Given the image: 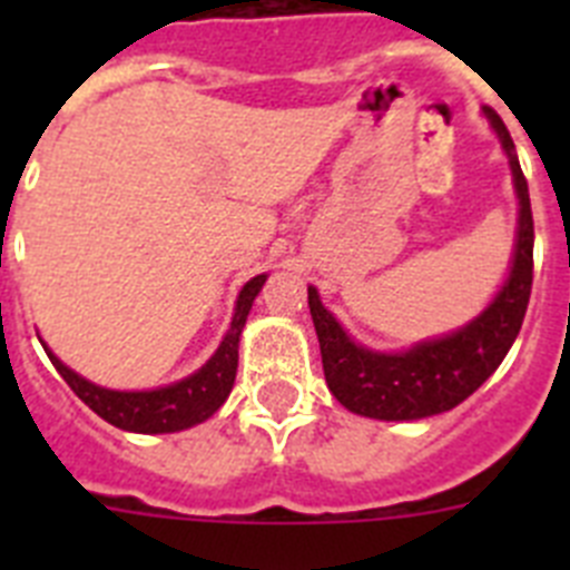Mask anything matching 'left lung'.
I'll use <instances>...</instances> for the list:
<instances>
[{
  "instance_id": "left-lung-1",
  "label": "left lung",
  "mask_w": 570,
  "mask_h": 570,
  "mask_svg": "<svg viewBox=\"0 0 570 570\" xmlns=\"http://www.w3.org/2000/svg\"><path fill=\"white\" fill-rule=\"evenodd\" d=\"M488 122L500 136L520 199V228L513 245V265L493 302L465 328L442 340L420 342L405 354H380L356 345L342 331L316 288H308V308L320 336L322 371L331 394L360 416L371 420H425L460 405L500 367L525 320L533 282V216L528 183L517 148L500 116L485 108Z\"/></svg>"
}]
</instances>
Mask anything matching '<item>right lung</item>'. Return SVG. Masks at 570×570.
<instances>
[{
    "label": "right lung",
    "mask_w": 570,
    "mask_h": 570,
    "mask_svg": "<svg viewBox=\"0 0 570 570\" xmlns=\"http://www.w3.org/2000/svg\"><path fill=\"white\" fill-rule=\"evenodd\" d=\"M268 276L259 274L250 282H245V288L239 291L236 299L234 320L225 334L223 345L216 347V354L205 362L196 374L188 380L174 382L168 387H156V391H108L85 376L73 374L68 365L48 356L53 362L62 380L68 382L70 391L94 411L102 416L110 425L122 428V431H134V434H174V431H185L190 425H199L208 416L219 411L225 400H228L230 387L236 380V365H239V334L245 328L248 311L254 305L256 294L262 291Z\"/></svg>",
    "instance_id": "1"
}]
</instances>
